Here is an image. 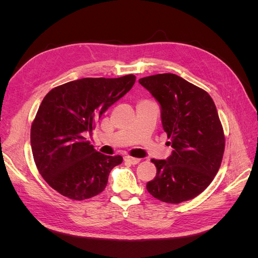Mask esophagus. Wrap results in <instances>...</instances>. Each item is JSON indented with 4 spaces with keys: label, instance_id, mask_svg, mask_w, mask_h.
Here are the masks:
<instances>
[{
    "label": "esophagus",
    "instance_id": "1",
    "mask_svg": "<svg viewBox=\"0 0 258 258\" xmlns=\"http://www.w3.org/2000/svg\"><path fill=\"white\" fill-rule=\"evenodd\" d=\"M124 161L130 163V165H137V163L140 162V159L135 158V157H130V156H126V157H124Z\"/></svg>",
    "mask_w": 258,
    "mask_h": 258
}]
</instances>
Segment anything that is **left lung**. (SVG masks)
<instances>
[{
	"label": "left lung",
	"instance_id": "left-lung-1",
	"mask_svg": "<svg viewBox=\"0 0 258 258\" xmlns=\"http://www.w3.org/2000/svg\"><path fill=\"white\" fill-rule=\"evenodd\" d=\"M158 101L161 122L173 151L167 159H152L157 168L146 184L153 197L181 204L197 197L221 167L225 136L209 93L172 73L140 79Z\"/></svg>",
	"mask_w": 258,
	"mask_h": 258
}]
</instances>
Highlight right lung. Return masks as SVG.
<instances>
[{
    "label": "right lung",
    "instance_id": "1",
    "mask_svg": "<svg viewBox=\"0 0 258 258\" xmlns=\"http://www.w3.org/2000/svg\"><path fill=\"white\" fill-rule=\"evenodd\" d=\"M136 76L86 79L51 89L31 126V147L38 172L62 196L85 200L102 192L122 157L97 152L91 135L102 114L132 88Z\"/></svg>",
    "mask_w": 258,
    "mask_h": 258
}]
</instances>
